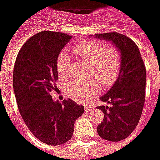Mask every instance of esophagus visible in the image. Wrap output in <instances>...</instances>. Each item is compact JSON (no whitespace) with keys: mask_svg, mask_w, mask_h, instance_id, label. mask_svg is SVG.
Segmentation results:
<instances>
[{"mask_svg":"<svg viewBox=\"0 0 160 160\" xmlns=\"http://www.w3.org/2000/svg\"><path fill=\"white\" fill-rule=\"evenodd\" d=\"M92 109V108L91 106H89V105L85 106V111H86V112H89V111H91Z\"/></svg>","mask_w":160,"mask_h":160,"instance_id":"34e87169","label":"esophagus"}]
</instances>
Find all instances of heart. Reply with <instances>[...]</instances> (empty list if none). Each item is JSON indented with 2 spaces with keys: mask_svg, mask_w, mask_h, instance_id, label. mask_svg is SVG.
<instances>
[{
  "mask_svg": "<svg viewBox=\"0 0 160 160\" xmlns=\"http://www.w3.org/2000/svg\"><path fill=\"white\" fill-rule=\"evenodd\" d=\"M72 52L90 64V77L95 79L82 81L75 79L66 85L68 97L78 102H87L100 91V84L108 88L117 80L122 65V58L116 47L106 45L96 40H82L72 48ZM69 57L67 52L59 53L56 59V70L59 78L66 79L68 76Z\"/></svg>",
  "mask_w": 160,
  "mask_h": 160,
  "instance_id": "b5f03b06",
  "label": "heart"
}]
</instances>
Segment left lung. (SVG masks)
<instances>
[{
	"label": "left lung",
	"instance_id": "left-lung-1",
	"mask_svg": "<svg viewBox=\"0 0 160 160\" xmlns=\"http://www.w3.org/2000/svg\"><path fill=\"white\" fill-rule=\"evenodd\" d=\"M95 38L108 40L120 50L122 65L116 82L100 98L110 107L98 109L104 112L103 122L97 127L98 136L118 142L127 138L139 122L145 99L146 69L136 43L117 32L96 34Z\"/></svg>",
	"mask_w": 160,
	"mask_h": 160
}]
</instances>
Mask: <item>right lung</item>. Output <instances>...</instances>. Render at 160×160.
<instances>
[{"instance_id":"add662e5","label":"right lung","mask_w":160,"mask_h":160,"mask_svg":"<svg viewBox=\"0 0 160 160\" xmlns=\"http://www.w3.org/2000/svg\"><path fill=\"white\" fill-rule=\"evenodd\" d=\"M71 36L40 32L30 38L18 52L13 88L19 112L34 137L48 145L63 144L72 138L75 121L84 108L72 99L53 101L56 91V59Z\"/></svg>"}]
</instances>
